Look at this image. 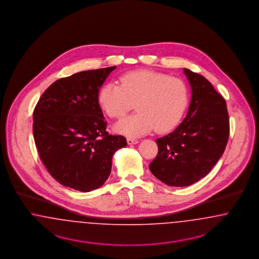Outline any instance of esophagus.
Listing matches in <instances>:
<instances>
[{
  "label": "esophagus",
  "instance_id": "esophagus-1",
  "mask_svg": "<svg viewBox=\"0 0 259 259\" xmlns=\"http://www.w3.org/2000/svg\"><path fill=\"white\" fill-rule=\"evenodd\" d=\"M126 141H127L128 145H133V144H137L138 143V140L135 139V138H127Z\"/></svg>",
  "mask_w": 259,
  "mask_h": 259
}]
</instances>
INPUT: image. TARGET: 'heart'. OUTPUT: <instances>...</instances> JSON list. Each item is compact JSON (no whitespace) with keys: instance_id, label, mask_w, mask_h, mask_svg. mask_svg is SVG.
<instances>
[{"instance_id":"b5f03b06","label":"heart","mask_w":259,"mask_h":259,"mask_svg":"<svg viewBox=\"0 0 259 259\" xmlns=\"http://www.w3.org/2000/svg\"><path fill=\"white\" fill-rule=\"evenodd\" d=\"M120 84L109 82L99 92V103L110 118L119 119L135 102L137 112L115 125L121 135L136 137L156 127L168 133L180 123L189 103V90L182 79L153 70H135L123 74Z\"/></svg>"}]
</instances>
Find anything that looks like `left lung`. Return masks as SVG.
<instances>
[{
    "mask_svg": "<svg viewBox=\"0 0 259 259\" xmlns=\"http://www.w3.org/2000/svg\"><path fill=\"white\" fill-rule=\"evenodd\" d=\"M190 82L189 111L177 128L161 138L149 168L172 187H187L205 177L223 156L229 136V117L222 95L202 75L184 68Z\"/></svg>",
    "mask_w": 259,
    "mask_h": 259,
    "instance_id": "left-lung-1",
    "label": "left lung"
}]
</instances>
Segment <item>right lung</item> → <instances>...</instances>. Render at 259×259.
Returning <instances> with one entry per match:
<instances>
[{
    "label": "right lung",
    "instance_id": "1",
    "mask_svg": "<svg viewBox=\"0 0 259 259\" xmlns=\"http://www.w3.org/2000/svg\"><path fill=\"white\" fill-rule=\"evenodd\" d=\"M116 67L85 70L51 84L34 107V143L50 175L60 184L88 192L108 179L122 135L106 132L99 92Z\"/></svg>",
    "mask_w": 259,
    "mask_h": 259
}]
</instances>
